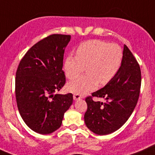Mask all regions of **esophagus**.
Segmentation results:
<instances>
[{
	"mask_svg": "<svg viewBox=\"0 0 155 155\" xmlns=\"http://www.w3.org/2000/svg\"><path fill=\"white\" fill-rule=\"evenodd\" d=\"M73 97L74 101H78V100H81L82 98L81 96L79 95V94H74Z\"/></svg>",
	"mask_w": 155,
	"mask_h": 155,
	"instance_id": "obj_1",
	"label": "esophagus"
}]
</instances>
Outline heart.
<instances>
[{
  "label": "heart",
  "mask_w": 155,
  "mask_h": 155,
  "mask_svg": "<svg viewBox=\"0 0 155 155\" xmlns=\"http://www.w3.org/2000/svg\"><path fill=\"white\" fill-rule=\"evenodd\" d=\"M77 56L69 54L64 62L68 78H74L86 66L88 73L68 84L69 91L85 94L98 85L109 83L120 69L123 62V50L117 44H110L99 39L83 42L77 48Z\"/></svg>",
  "instance_id": "1"
}]
</instances>
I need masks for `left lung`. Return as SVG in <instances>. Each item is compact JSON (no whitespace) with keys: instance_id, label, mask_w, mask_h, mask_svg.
<instances>
[{"instance_id":"obj_1","label":"left lung","mask_w":155,"mask_h":155,"mask_svg":"<svg viewBox=\"0 0 155 155\" xmlns=\"http://www.w3.org/2000/svg\"><path fill=\"white\" fill-rule=\"evenodd\" d=\"M141 75L139 64L126 45L120 69L101 89L85 99L87 127L94 133L108 135L118 130L132 115L139 97ZM93 96L104 98L105 103L92 101Z\"/></svg>"}]
</instances>
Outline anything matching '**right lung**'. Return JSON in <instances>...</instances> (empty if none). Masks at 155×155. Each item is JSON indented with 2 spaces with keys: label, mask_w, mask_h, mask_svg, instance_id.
Returning <instances> with one entry per match:
<instances>
[{
  "label": "right lung",
  "mask_w": 155,
  "mask_h": 155,
  "mask_svg": "<svg viewBox=\"0 0 155 155\" xmlns=\"http://www.w3.org/2000/svg\"><path fill=\"white\" fill-rule=\"evenodd\" d=\"M69 35L53 34L31 47L19 64L15 93L22 119L32 131L52 133L59 129L73 95L54 94L65 84L62 71L64 49Z\"/></svg>",
  "instance_id": "add662e5"
}]
</instances>
